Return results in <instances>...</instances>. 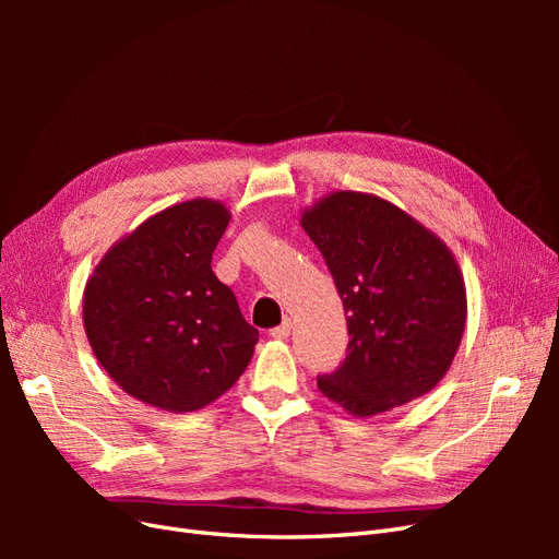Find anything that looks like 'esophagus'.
Returning <instances> with one entry per match:
<instances>
[{
	"mask_svg": "<svg viewBox=\"0 0 559 559\" xmlns=\"http://www.w3.org/2000/svg\"><path fill=\"white\" fill-rule=\"evenodd\" d=\"M292 329H294V321L292 319H284L280 326H275L273 331H270V335L277 337V341H286V337L292 335Z\"/></svg>",
	"mask_w": 559,
	"mask_h": 559,
	"instance_id": "obj_1",
	"label": "esophagus"
}]
</instances>
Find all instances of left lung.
Returning a JSON list of instances; mask_svg holds the SVG:
<instances>
[{
	"label": "left lung",
	"instance_id": "1",
	"mask_svg": "<svg viewBox=\"0 0 559 559\" xmlns=\"http://www.w3.org/2000/svg\"><path fill=\"white\" fill-rule=\"evenodd\" d=\"M347 314V357L319 392L380 415L443 380L466 326V286L445 242L378 195L335 191L302 212Z\"/></svg>",
	"mask_w": 559,
	"mask_h": 559
}]
</instances>
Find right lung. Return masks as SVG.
Segmentation results:
<instances>
[{"instance_id": "obj_1", "label": "right lung", "mask_w": 559, "mask_h": 559, "mask_svg": "<svg viewBox=\"0 0 559 559\" xmlns=\"http://www.w3.org/2000/svg\"><path fill=\"white\" fill-rule=\"evenodd\" d=\"M228 222L224 202H179L118 240L86 282L83 326L97 361L154 408H205L253 357L259 331L212 273Z\"/></svg>"}]
</instances>
